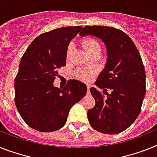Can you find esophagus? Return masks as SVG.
<instances>
[{"instance_id": "34e87169", "label": "esophagus", "mask_w": 157, "mask_h": 157, "mask_svg": "<svg viewBox=\"0 0 157 157\" xmlns=\"http://www.w3.org/2000/svg\"><path fill=\"white\" fill-rule=\"evenodd\" d=\"M90 88H91L90 85H87V89H88V92H89V91H90Z\"/></svg>"}]
</instances>
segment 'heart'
Masks as SVG:
<instances>
[{
	"label": "heart",
	"instance_id": "b5f03b06",
	"mask_svg": "<svg viewBox=\"0 0 157 157\" xmlns=\"http://www.w3.org/2000/svg\"><path fill=\"white\" fill-rule=\"evenodd\" d=\"M82 45L85 48V50L87 52V53L90 55L91 53L96 52V51H101V46L97 40H95L93 38H87L85 39L82 42ZM72 44H70L68 46L67 48V56L70 55L72 52ZM95 75V70L93 69H81L76 72V76L80 80L85 81H89L93 78Z\"/></svg>",
	"mask_w": 157,
	"mask_h": 157
}]
</instances>
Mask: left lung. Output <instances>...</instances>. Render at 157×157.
Returning a JSON list of instances; mask_svg holds the SVG:
<instances>
[{"mask_svg": "<svg viewBox=\"0 0 157 157\" xmlns=\"http://www.w3.org/2000/svg\"><path fill=\"white\" fill-rule=\"evenodd\" d=\"M81 36H94L104 42L107 61L90 89L96 105L88 111V119L95 130L117 134L133 123L140 113L145 96V71L141 56L131 38L123 31L109 26H85Z\"/></svg>", "mask_w": 157, "mask_h": 157, "instance_id": "obj_1", "label": "left lung"}]
</instances>
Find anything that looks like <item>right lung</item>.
Here are the masks:
<instances>
[{
    "instance_id": "1",
    "label": "right lung",
    "mask_w": 157,
    "mask_h": 157,
    "mask_svg": "<svg viewBox=\"0 0 157 157\" xmlns=\"http://www.w3.org/2000/svg\"><path fill=\"white\" fill-rule=\"evenodd\" d=\"M82 28L62 27L40 34L21 60L14 84L15 104L24 121L36 131L61 128L71 108L86 95V85L74 79L64 88L53 85L58 69L66 65L68 44Z\"/></svg>"
}]
</instances>
